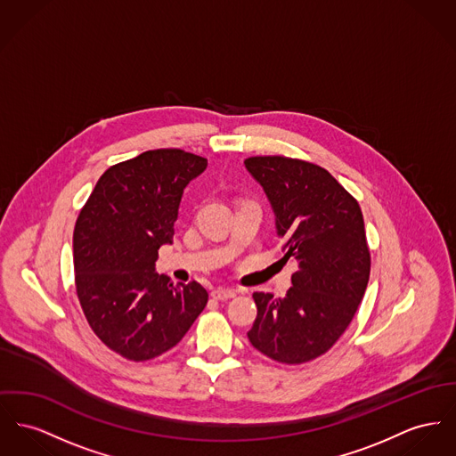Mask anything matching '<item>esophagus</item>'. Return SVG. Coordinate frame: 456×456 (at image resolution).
I'll use <instances>...</instances> for the list:
<instances>
[{
	"mask_svg": "<svg viewBox=\"0 0 456 456\" xmlns=\"http://www.w3.org/2000/svg\"><path fill=\"white\" fill-rule=\"evenodd\" d=\"M211 296H213L216 301H226V299L235 297L237 292H235L233 289H223V287H219V289H214L213 292H211Z\"/></svg>",
	"mask_w": 456,
	"mask_h": 456,
	"instance_id": "obj_1",
	"label": "esophagus"
}]
</instances>
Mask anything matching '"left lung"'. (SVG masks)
<instances>
[{
    "mask_svg": "<svg viewBox=\"0 0 456 456\" xmlns=\"http://www.w3.org/2000/svg\"><path fill=\"white\" fill-rule=\"evenodd\" d=\"M273 209L285 257L297 261L285 297L254 292L250 344L278 363L325 354L351 323L370 278V250L358 202L311 162L250 157L243 162Z\"/></svg>",
    "mask_w": 456,
    "mask_h": 456,
    "instance_id": "8db88e82",
    "label": "left lung"
}]
</instances>
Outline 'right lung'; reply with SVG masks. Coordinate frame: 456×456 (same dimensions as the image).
<instances>
[{"mask_svg":"<svg viewBox=\"0 0 456 456\" xmlns=\"http://www.w3.org/2000/svg\"><path fill=\"white\" fill-rule=\"evenodd\" d=\"M208 159L178 149L140 153L109 167L74 228L76 290L98 338L131 362L175 347L208 304V290L155 272L173 243L186 184Z\"/></svg>","mask_w":456,"mask_h":456,"instance_id":"obj_1","label":"right lung"}]
</instances>
